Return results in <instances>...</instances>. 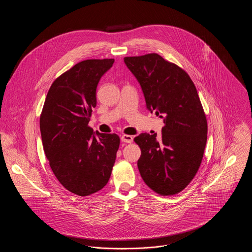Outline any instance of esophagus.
Wrapping results in <instances>:
<instances>
[{
    "mask_svg": "<svg viewBox=\"0 0 252 252\" xmlns=\"http://www.w3.org/2000/svg\"><path fill=\"white\" fill-rule=\"evenodd\" d=\"M121 141H122L123 143L130 144V143L133 142V137L130 136V135H126V134H124V135H122V137H121Z\"/></svg>",
    "mask_w": 252,
    "mask_h": 252,
    "instance_id": "obj_1",
    "label": "esophagus"
}]
</instances>
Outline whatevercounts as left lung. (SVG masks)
I'll use <instances>...</instances> for the list:
<instances>
[{
  "mask_svg": "<svg viewBox=\"0 0 252 252\" xmlns=\"http://www.w3.org/2000/svg\"><path fill=\"white\" fill-rule=\"evenodd\" d=\"M124 61L142 87L146 108L164 123L159 138L142 133L134 139L142 151L140 174L157 193H179L196 175L207 143V119L196 88L183 69L156 53Z\"/></svg>",
  "mask_w": 252,
  "mask_h": 252,
  "instance_id": "obj_1",
  "label": "left lung"
}]
</instances>
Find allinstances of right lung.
I'll return each mask as SVG.
<instances>
[{
  "instance_id": "add662e5",
  "label": "right lung",
  "mask_w": 252,
  "mask_h": 252,
  "mask_svg": "<svg viewBox=\"0 0 252 252\" xmlns=\"http://www.w3.org/2000/svg\"><path fill=\"white\" fill-rule=\"evenodd\" d=\"M113 59L78 62L49 89L39 118L50 167L68 191L80 196L100 191L111 175L120 145L117 134L88 126L96 107V88Z\"/></svg>"
}]
</instances>
